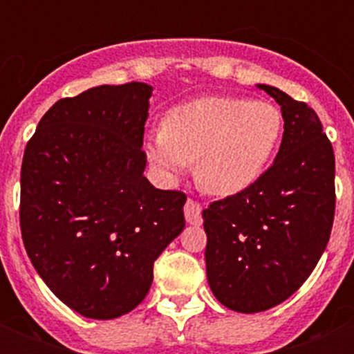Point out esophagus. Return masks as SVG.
Returning <instances> with one entry per match:
<instances>
[{
	"label": "esophagus",
	"instance_id": "34e87169",
	"mask_svg": "<svg viewBox=\"0 0 354 354\" xmlns=\"http://www.w3.org/2000/svg\"><path fill=\"white\" fill-rule=\"evenodd\" d=\"M183 213H185V221H187V224H191V226H200V224H202V207H200V204H196L194 200H187V202H185Z\"/></svg>",
	"mask_w": 354,
	"mask_h": 354
}]
</instances>
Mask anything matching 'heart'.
I'll list each match as a JSON object with an SVG mask.
<instances>
[{"instance_id":"b5f03b06","label":"heart","mask_w":354,"mask_h":354,"mask_svg":"<svg viewBox=\"0 0 354 354\" xmlns=\"http://www.w3.org/2000/svg\"><path fill=\"white\" fill-rule=\"evenodd\" d=\"M275 104L244 97H202L178 104L147 138V158L167 180L196 163V182L213 196H235L264 176L283 138Z\"/></svg>"}]
</instances>
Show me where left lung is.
<instances>
[{
    "instance_id": "1",
    "label": "left lung",
    "mask_w": 354,
    "mask_h": 354,
    "mask_svg": "<svg viewBox=\"0 0 354 354\" xmlns=\"http://www.w3.org/2000/svg\"><path fill=\"white\" fill-rule=\"evenodd\" d=\"M285 119L279 152L253 187L202 211L211 292L235 313H263L316 268L335 221V152L313 108L274 86Z\"/></svg>"
}]
</instances>
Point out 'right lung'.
Returning a JSON list of instances; mask_svg holds the SVG:
<instances>
[{
    "label": "right lung",
    "instance_id": "1",
    "mask_svg": "<svg viewBox=\"0 0 354 354\" xmlns=\"http://www.w3.org/2000/svg\"><path fill=\"white\" fill-rule=\"evenodd\" d=\"M150 95L152 86L128 82L60 99L25 147V250L49 290L84 318L138 307L154 261L185 227V194L143 176Z\"/></svg>",
    "mask_w": 354,
    "mask_h": 354
}]
</instances>
